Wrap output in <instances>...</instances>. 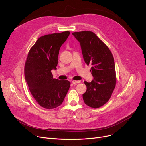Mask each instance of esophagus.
Segmentation results:
<instances>
[{
	"label": "esophagus",
	"mask_w": 146,
	"mask_h": 146,
	"mask_svg": "<svg viewBox=\"0 0 146 146\" xmlns=\"http://www.w3.org/2000/svg\"><path fill=\"white\" fill-rule=\"evenodd\" d=\"M72 84H78V83H80V81H76V80H73L72 81Z\"/></svg>",
	"instance_id": "1"
}]
</instances>
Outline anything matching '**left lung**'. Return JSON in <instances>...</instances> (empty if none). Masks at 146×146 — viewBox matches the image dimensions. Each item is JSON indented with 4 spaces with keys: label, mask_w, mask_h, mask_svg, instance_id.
I'll list each match as a JSON object with an SVG mask.
<instances>
[{
    "label": "left lung",
    "mask_w": 146,
    "mask_h": 146,
    "mask_svg": "<svg viewBox=\"0 0 146 146\" xmlns=\"http://www.w3.org/2000/svg\"><path fill=\"white\" fill-rule=\"evenodd\" d=\"M80 44L83 58L87 65H92L91 82L84 81L86 92L83 100L88 106L98 108L110 99L116 84L114 59L108 46L92 32L72 33Z\"/></svg>",
    "instance_id": "left-lung-1"
}]
</instances>
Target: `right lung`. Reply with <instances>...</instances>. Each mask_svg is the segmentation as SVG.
Returning <instances> with one entry per match:
<instances>
[{
    "label": "right lung",
    "instance_id": "add662e5",
    "mask_svg": "<svg viewBox=\"0 0 146 146\" xmlns=\"http://www.w3.org/2000/svg\"><path fill=\"white\" fill-rule=\"evenodd\" d=\"M70 32L41 36L30 49L25 64L24 74L29 91L38 105L47 109L60 106L70 88L68 80L53 78L61 46Z\"/></svg>",
    "mask_w": 146,
    "mask_h": 146
}]
</instances>
